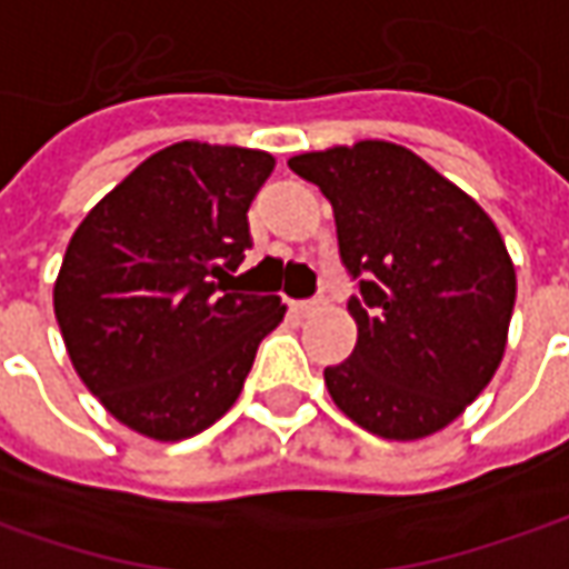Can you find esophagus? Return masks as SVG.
<instances>
[{
    "label": "esophagus",
    "instance_id": "esophagus-1",
    "mask_svg": "<svg viewBox=\"0 0 569 569\" xmlns=\"http://www.w3.org/2000/svg\"><path fill=\"white\" fill-rule=\"evenodd\" d=\"M289 309L296 311L299 318H309V315L318 311V302H289Z\"/></svg>",
    "mask_w": 569,
    "mask_h": 569
}]
</instances>
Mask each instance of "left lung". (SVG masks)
Returning <instances> with one entry per match:
<instances>
[{"mask_svg":"<svg viewBox=\"0 0 569 569\" xmlns=\"http://www.w3.org/2000/svg\"><path fill=\"white\" fill-rule=\"evenodd\" d=\"M331 200L357 347L325 369L333 405L382 439L449 427L493 379L516 306V267L493 219L420 156L359 139L292 156Z\"/></svg>","mask_w":569,"mask_h":569,"instance_id":"left-lung-1","label":"left lung"}]
</instances>
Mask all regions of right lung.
<instances>
[{
    "mask_svg": "<svg viewBox=\"0 0 569 569\" xmlns=\"http://www.w3.org/2000/svg\"><path fill=\"white\" fill-rule=\"evenodd\" d=\"M277 159L184 139L137 164L69 238L53 311L79 379L139 436L178 442L232 408L280 296L236 292L248 207Z\"/></svg>",
    "mask_w": 569,
    "mask_h": 569,
    "instance_id": "right-lung-1",
    "label": "right lung"
}]
</instances>
